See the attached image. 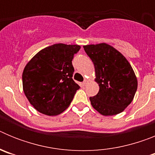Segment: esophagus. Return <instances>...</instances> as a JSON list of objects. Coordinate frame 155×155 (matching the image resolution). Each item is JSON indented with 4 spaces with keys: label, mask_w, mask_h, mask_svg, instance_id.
<instances>
[{
    "label": "esophagus",
    "mask_w": 155,
    "mask_h": 155,
    "mask_svg": "<svg viewBox=\"0 0 155 155\" xmlns=\"http://www.w3.org/2000/svg\"><path fill=\"white\" fill-rule=\"evenodd\" d=\"M87 83H88V81H87V79H85V80H84V81H83V85H84V86L87 85Z\"/></svg>",
    "instance_id": "obj_1"
}]
</instances>
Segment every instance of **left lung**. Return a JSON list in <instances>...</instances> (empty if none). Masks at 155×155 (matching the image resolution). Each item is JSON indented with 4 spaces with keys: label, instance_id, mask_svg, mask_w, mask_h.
Returning a JSON list of instances; mask_svg holds the SVG:
<instances>
[{
    "label": "left lung",
    "instance_id": "left-lung-1",
    "mask_svg": "<svg viewBox=\"0 0 155 155\" xmlns=\"http://www.w3.org/2000/svg\"><path fill=\"white\" fill-rule=\"evenodd\" d=\"M94 66L96 95L90 97L92 107L103 116L122 113L134 99L137 79L126 57L106 43L84 46Z\"/></svg>",
    "mask_w": 155,
    "mask_h": 155
}]
</instances>
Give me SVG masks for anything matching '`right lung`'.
I'll use <instances>...</instances> for the list:
<instances>
[{"instance_id":"right-lung-1","label":"right lung","mask_w":155,"mask_h":155,"mask_svg":"<svg viewBox=\"0 0 155 155\" xmlns=\"http://www.w3.org/2000/svg\"><path fill=\"white\" fill-rule=\"evenodd\" d=\"M78 45H52L36 53L25 67L23 91L37 111L47 116L63 113L80 86L73 80L72 60Z\"/></svg>"}]
</instances>
